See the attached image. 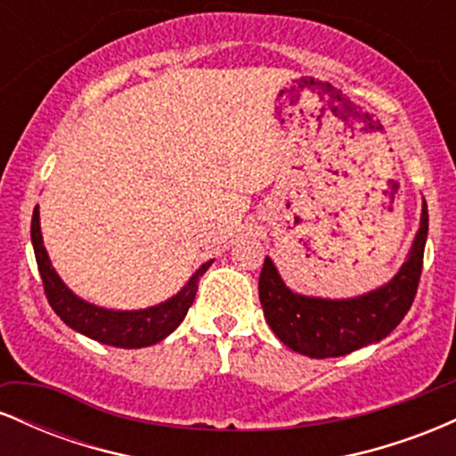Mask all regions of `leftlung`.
<instances>
[{
  "instance_id": "1",
  "label": "left lung",
  "mask_w": 456,
  "mask_h": 456,
  "mask_svg": "<svg viewBox=\"0 0 456 456\" xmlns=\"http://www.w3.org/2000/svg\"><path fill=\"white\" fill-rule=\"evenodd\" d=\"M428 232L427 203L410 259L381 289L354 300H319L287 289L274 264L265 257L259 274V300L272 332L294 352L308 358H337L378 343L411 308L422 274Z\"/></svg>"
}]
</instances>
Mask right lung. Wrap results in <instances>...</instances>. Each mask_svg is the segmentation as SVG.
<instances>
[{
  "instance_id": "1",
  "label": "right lung",
  "mask_w": 456,
  "mask_h": 456,
  "mask_svg": "<svg viewBox=\"0 0 456 456\" xmlns=\"http://www.w3.org/2000/svg\"><path fill=\"white\" fill-rule=\"evenodd\" d=\"M31 244H34L36 264H38L40 279H43L45 296L49 300L51 308L60 315L61 322L72 330H77V332L94 338V341L124 349L148 347V345H154L162 341L165 337H169L180 326L182 319L186 317L188 308H191L192 300H195L197 282L203 276V272L210 268V264H203L195 272V276L188 281L184 289L171 297V300H167L165 305L145 308V311L119 313L87 305V302L77 297L60 281V276L51 268V261L46 257V250L43 246L38 208H36L34 216H31Z\"/></svg>"
}]
</instances>
